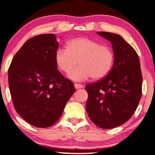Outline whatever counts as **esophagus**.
Returning a JSON list of instances; mask_svg holds the SVG:
<instances>
[{
  "instance_id": "obj_1",
  "label": "esophagus",
  "mask_w": 155,
  "mask_h": 155,
  "mask_svg": "<svg viewBox=\"0 0 155 155\" xmlns=\"http://www.w3.org/2000/svg\"><path fill=\"white\" fill-rule=\"evenodd\" d=\"M75 88L76 89H82V88L84 87V86L81 84H75Z\"/></svg>"
}]
</instances>
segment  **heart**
Instances as JSON below:
<instances>
[{
  "mask_svg": "<svg viewBox=\"0 0 155 155\" xmlns=\"http://www.w3.org/2000/svg\"><path fill=\"white\" fill-rule=\"evenodd\" d=\"M58 67L68 72L77 64L79 65L68 73V77L76 82H82L92 77L103 78L112 67L114 53L111 48L100 45L97 41L87 37L75 38L66 44V50L59 48L54 54Z\"/></svg>",
  "mask_w": 155,
  "mask_h": 155,
  "instance_id": "obj_1",
  "label": "heart"
}]
</instances>
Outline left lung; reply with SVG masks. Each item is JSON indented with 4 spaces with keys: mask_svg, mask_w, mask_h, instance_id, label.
<instances>
[{
    "mask_svg": "<svg viewBox=\"0 0 155 155\" xmlns=\"http://www.w3.org/2000/svg\"><path fill=\"white\" fill-rule=\"evenodd\" d=\"M97 34L111 42L114 64L106 78L85 87L86 109L97 127L111 129L127 122L137 108L142 94L141 65L137 52L120 35Z\"/></svg>",
    "mask_w": 155,
    "mask_h": 155,
    "instance_id": "obj_1",
    "label": "left lung"
}]
</instances>
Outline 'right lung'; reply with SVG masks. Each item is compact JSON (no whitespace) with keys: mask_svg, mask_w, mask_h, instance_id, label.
<instances>
[{"mask_svg":"<svg viewBox=\"0 0 155 155\" xmlns=\"http://www.w3.org/2000/svg\"><path fill=\"white\" fill-rule=\"evenodd\" d=\"M59 45L54 34L31 38L14 55L8 70L14 108L37 127L54 125L75 91L73 83L57 70L54 54Z\"/></svg>","mask_w":155,"mask_h":155,"instance_id":"1","label":"right lung"}]
</instances>
